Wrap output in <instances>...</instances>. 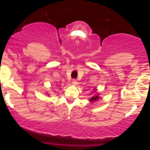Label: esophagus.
Wrapping results in <instances>:
<instances>
[{"mask_svg": "<svg viewBox=\"0 0 150 150\" xmlns=\"http://www.w3.org/2000/svg\"><path fill=\"white\" fill-rule=\"evenodd\" d=\"M72 83H73V85H76L77 84V81L76 79H73V81H72Z\"/></svg>", "mask_w": 150, "mask_h": 150, "instance_id": "esophagus-1", "label": "esophagus"}]
</instances>
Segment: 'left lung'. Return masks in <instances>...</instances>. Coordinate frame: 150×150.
<instances>
[{
    "label": "left lung",
    "mask_w": 150,
    "mask_h": 150,
    "mask_svg": "<svg viewBox=\"0 0 150 150\" xmlns=\"http://www.w3.org/2000/svg\"><path fill=\"white\" fill-rule=\"evenodd\" d=\"M98 99H99V97H98V96H95V97H93L91 98L90 101H94L97 100Z\"/></svg>",
    "instance_id": "8db88e82"
}]
</instances>
